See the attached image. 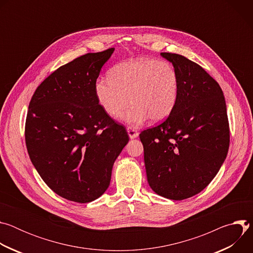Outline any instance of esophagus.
<instances>
[{
	"instance_id": "1",
	"label": "esophagus",
	"mask_w": 253,
	"mask_h": 253,
	"mask_svg": "<svg viewBox=\"0 0 253 253\" xmlns=\"http://www.w3.org/2000/svg\"><path fill=\"white\" fill-rule=\"evenodd\" d=\"M127 132H128V135H129V137L131 138V139H134V138H136V137H138V135H139V133L137 132V130H135L134 128H132V127H127Z\"/></svg>"
}]
</instances>
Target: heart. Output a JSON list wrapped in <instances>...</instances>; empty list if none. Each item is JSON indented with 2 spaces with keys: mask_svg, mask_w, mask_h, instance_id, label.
<instances>
[{
  "mask_svg": "<svg viewBox=\"0 0 253 253\" xmlns=\"http://www.w3.org/2000/svg\"><path fill=\"white\" fill-rule=\"evenodd\" d=\"M95 94L104 111L131 125H140L148 118L159 122L173 111L179 93V78L174 67L166 61L135 58L116 64L110 78L95 82Z\"/></svg>",
  "mask_w": 253,
  "mask_h": 253,
  "instance_id": "1",
  "label": "heart"
}]
</instances>
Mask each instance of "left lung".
<instances>
[{
  "label": "left lung",
  "mask_w": 253,
  "mask_h": 253,
  "mask_svg": "<svg viewBox=\"0 0 253 253\" xmlns=\"http://www.w3.org/2000/svg\"><path fill=\"white\" fill-rule=\"evenodd\" d=\"M179 78L176 105L166 120L140 133L152 190L172 200L201 192L223 164L229 123L223 92L198 64L179 54L161 53Z\"/></svg>",
  "instance_id": "obj_1"
}]
</instances>
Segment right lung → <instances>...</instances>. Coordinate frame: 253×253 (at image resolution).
I'll return each instance as SVG.
<instances>
[{"label":"right lung","mask_w":253,"mask_h":253,"mask_svg":"<svg viewBox=\"0 0 253 253\" xmlns=\"http://www.w3.org/2000/svg\"><path fill=\"white\" fill-rule=\"evenodd\" d=\"M114 48L61 66L36 89L25 125L30 159L61 197L91 202L110 185L113 164L129 141L99 104L95 82Z\"/></svg>","instance_id":"obj_1"}]
</instances>
